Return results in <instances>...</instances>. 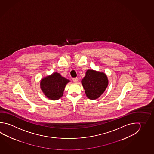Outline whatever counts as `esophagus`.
<instances>
[{
  "label": "esophagus",
  "mask_w": 154,
  "mask_h": 154,
  "mask_svg": "<svg viewBox=\"0 0 154 154\" xmlns=\"http://www.w3.org/2000/svg\"><path fill=\"white\" fill-rule=\"evenodd\" d=\"M73 81L74 82H77L78 81V78H73Z\"/></svg>",
  "instance_id": "1"
}]
</instances>
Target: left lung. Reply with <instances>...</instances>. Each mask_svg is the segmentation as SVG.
I'll list each match as a JSON object with an SVG mask.
<instances>
[{
  "label": "left lung",
  "instance_id": "left-lung-1",
  "mask_svg": "<svg viewBox=\"0 0 154 154\" xmlns=\"http://www.w3.org/2000/svg\"><path fill=\"white\" fill-rule=\"evenodd\" d=\"M87 98L94 100L100 97L108 85L106 74L93 70H88L81 81Z\"/></svg>",
  "mask_w": 154,
  "mask_h": 154
}]
</instances>
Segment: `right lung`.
Wrapping results in <instances>:
<instances>
[{
	"instance_id": "right-lung-1",
	"label": "right lung",
	"mask_w": 154,
	"mask_h": 154,
	"mask_svg": "<svg viewBox=\"0 0 154 154\" xmlns=\"http://www.w3.org/2000/svg\"><path fill=\"white\" fill-rule=\"evenodd\" d=\"M69 81L57 73L43 79L41 81V88L47 98L56 100L62 97L64 87Z\"/></svg>"
}]
</instances>
